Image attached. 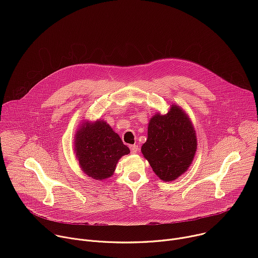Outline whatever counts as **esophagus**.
Returning a JSON list of instances; mask_svg holds the SVG:
<instances>
[{"instance_id":"obj_1","label":"esophagus","mask_w":258,"mask_h":258,"mask_svg":"<svg viewBox=\"0 0 258 258\" xmlns=\"http://www.w3.org/2000/svg\"><path fill=\"white\" fill-rule=\"evenodd\" d=\"M130 150H131V153L136 154L139 151V146L138 145H130Z\"/></svg>"}]
</instances>
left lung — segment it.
<instances>
[{
	"label": "left lung",
	"instance_id": "1",
	"mask_svg": "<svg viewBox=\"0 0 258 258\" xmlns=\"http://www.w3.org/2000/svg\"><path fill=\"white\" fill-rule=\"evenodd\" d=\"M196 134L187 114L172 105L167 114L154 115L148 126V139L142 153L162 180H174L193 161Z\"/></svg>",
	"mask_w": 258,
	"mask_h": 258
}]
</instances>
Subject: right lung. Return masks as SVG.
I'll return each mask as SVG.
<instances>
[{
	"instance_id": "obj_1",
	"label": "right lung",
	"mask_w": 258,
	"mask_h": 258,
	"mask_svg": "<svg viewBox=\"0 0 258 258\" xmlns=\"http://www.w3.org/2000/svg\"><path fill=\"white\" fill-rule=\"evenodd\" d=\"M76 153L81 168L90 177L104 179L113 174L119 158L130 153L119 136L105 121L82 125L76 136Z\"/></svg>"
}]
</instances>
